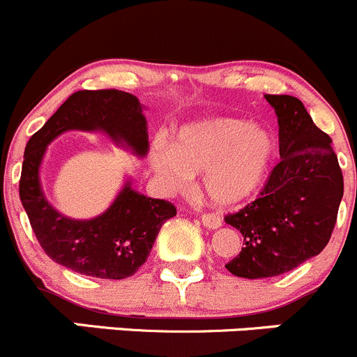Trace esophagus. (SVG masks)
<instances>
[{
    "mask_svg": "<svg viewBox=\"0 0 357 357\" xmlns=\"http://www.w3.org/2000/svg\"><path fill=\"white\" fill-rule=\"evenodd\" d=\"M202 222H204L205 228L218 229L222 225V219L218 214H212V212H204L202 214Z\"/></svg>",
    "mask_w": 357,
    "mask_h": 357,
    "instance_id": "1",
    "label": "esophagus"
}]
</instances>
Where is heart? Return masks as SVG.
Wrapping results in <instances>:
<instances>
[{
	"instance_id": "heart-1",
	"label": "heart",
	"mask_w": 357,
	"mask_h": 357,
	"mask_svg": "<svg viewBox=\"0 0 357 357\" xmlns=\"http://www.w3.org/2000/svg\"><path fill=\"white\" fill-rule=\"evenodd\" d=\"M276 157L275 135L236 117H215L181 126L172 143L158 138L150 167L164 188L181 190L204 171V188L214 204H242L262 188Z\"/></svg>"
}]
</instances>
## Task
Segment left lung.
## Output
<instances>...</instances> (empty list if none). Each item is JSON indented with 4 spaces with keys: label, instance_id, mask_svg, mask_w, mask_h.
<instances>
[{
    "label": "left lung",
    "instance_id": "8db88e82",
    "mask_svg": "<svg viewBox=\"0 0 357 357\" xmlns=\"http://www.w3.org/2000/svg\"><path fill=\"white\" fill-rule=\"evenodd\" d=\"M280 126V162L259 199L225 221L243 236L242 252L226 264L240 278H271L318 255L337 222L344 176L332 138L290 95H266Z\"/></svg>",
    "mask_w": 357,
    "mask_h": 357
}]
</instances>
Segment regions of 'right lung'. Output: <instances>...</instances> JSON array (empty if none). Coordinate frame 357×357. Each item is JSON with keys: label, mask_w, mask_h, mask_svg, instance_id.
Returning <instances> with one entry per match:
<instances>
[{"label": "right lung", "mask_w": 357, "mask_h": 357, "mask_svg": "<svg viewBox=\"0 0 357 357\" xmlns=\"http://www.w3.org/2000/svg\"><path fill=\"white\" fill-rule=\"evenodd\" d=\"M70 129L102 131L135 155L145 157L149 132L143 107L135 95L119 89L72 93L25 145L19 185L32 231L50 259L93 278H129L146 261L162 225L176 215V207L135 192L128 181L98 218L79 221L56 212L41 190L39 167L46 146Z\"/></svg>", "instance_id": "right-lung-1"}]
</instances>
